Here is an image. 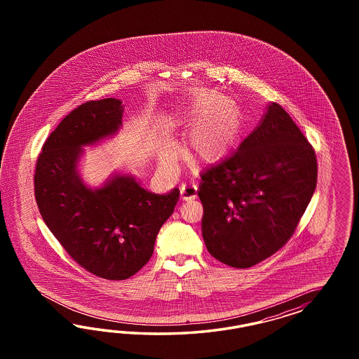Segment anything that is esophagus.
<instances>
[{
    "mask_svg": "<svg viewBox=\"0 0 359 359\" xmlns=\"http://www.w3.org/2000/svg\"><path fill=\"white\" fill-rule=\"evenodd\" d=\"M180 195L183 200H194L197 196V185L195 183H187L180 187Z\"/></svg>",
    "mask_w": 359,
    "mask_h": 359,
    "instance_id": "1",
    "label": "esophagus"
}]
</instances>
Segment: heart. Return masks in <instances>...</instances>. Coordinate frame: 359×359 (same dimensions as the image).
Segmentation results:
<instances>
[{"label":"heart","instance_id":"heart-1","mask_svg":"<svg viewBox=\"0 0 359 359\" xmlns=\"http://www.w3.org/2000/svg\"><path fill=\"white\" fill-rule=\"evenodd\" d=\"M180 120L195 122L187 141L189 158L215 162L224 156L237 140L241 111L234 101L222 98L216 92H208L185 109ZM159 159L163 165L170 167L174 163V149L164 146Z\"/></svg>","mask_w":359,"mask_h":359}]
</instances>
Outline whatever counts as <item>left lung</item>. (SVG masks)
Wrapping results in <instances>:
<instances>
[{
  "label": "left lung",
  "mask_w": 359,
  "mask_h": 359,
  "mask_svg": "<svg viewBox=\"0 0 359 359\" xmlns=\"http://www.w3.org/2000/svg\"><path fill=\"white\" fill-rule=\"evenodd\" d=\"M203 238L217 261L249 269L294 236L317 184L315 149L272 102L237 151L203 171Z\"/></svg>",
  "instance_id": "8db88e82"
}]
</instances>
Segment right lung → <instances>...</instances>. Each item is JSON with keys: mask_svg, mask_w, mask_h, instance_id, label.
<instances>
[{"mask_svg": "<svg viewBox=\"0 0 359 359\" xmlns=\"http://www.w3.org/2000/svg\"><path fill=\"white\" fill-rule=\"evenodd\" d=\"M121 104L90 100L67 114L44 142L34 174L36 205L55 238L79 266L108 280H125L149 262L179 198L177 188L154 195L130 176H116L97 191L83 184L80 147L118 130Z\"/></svg>", "mask_w": 359, "mask_h": 359, "instance_id": "obj_1", "label": "right lung"}]
</instances>
